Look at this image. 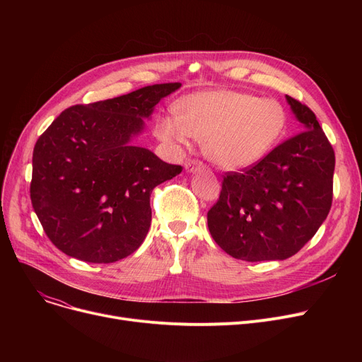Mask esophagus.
I'll list each match as a JSON object with an SVG mask.
<instances>
[{"label":"esophagus","mask_w":362,"mask_h":362,"mask_svg":"<svg viewBox=\"0 0 362 362\" xmlns=\"http://www.w3.org/2000/svg\"><path fill=\"white\" fill-rule=\"evenodd\" d=\"M185 168H186V171H189V173H195V171L204 168V164L198 160H187L185 163Z\"/></svg>","instance_id":"obj_1"}]
</instances>
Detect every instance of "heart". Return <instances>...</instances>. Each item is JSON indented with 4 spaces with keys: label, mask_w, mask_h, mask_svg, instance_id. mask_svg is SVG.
I'll use <instances>...</instances> for the list:
<instances>
[{
    "label": "heart",
    "mask_w": 362,
    "mask_h": 362,
    "mask_svg": "<svg viewBox=\"0 0 362 362\" xmlns=\"http://www.w3.org/2000/svg\"><path fill=\"white\" fill-rule=\"evenodd\" d=\"M163 117L157 136L177 148L195 138L205 157L224 170H242L261 161L279 145L288 127V111L273 98L236 90H204Z\"/></svg>",
    "instance_id": "1"
}]
</instances>
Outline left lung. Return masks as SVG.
<instances>
[{
	"label": "left lung",
	"instance_id": "obj_1",
	"mask_svg": "<svg viewBox=\"0 0 362 362\" xmlns=\"http://www.w3.org/2000/svg\"><path fill=\"white\" fill-rule=\"evenodd\" d=\"M286 100L303 130L240 173H226L206 214L213 239L238 259L295 255L330 211L334 151L315 114L289 95Z\"/></svg>",
	"mask_w": 362,
	"mask_h": 362
}]
</instances>
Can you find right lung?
I'll return each instance as SVG.
<instances>
[{
  "instance_id": "right-lung-1",
  "label": "right lung",
  "mask_w": 362,
  "mask_h": 362,
  "mask_svg": "<svg viewBox=\"0 0 362 362\" xmlns=\"http://www.w3.org/2000/svg\"><path fill=\"white\" fill-rule=\"evenodd\" d=\"M179 82L64 110L36 141L30 199L49 240L69 257L108 264L142 245L152 189L182 165L160 160L132 138Z\"/></svg>"
}]
</instances>
